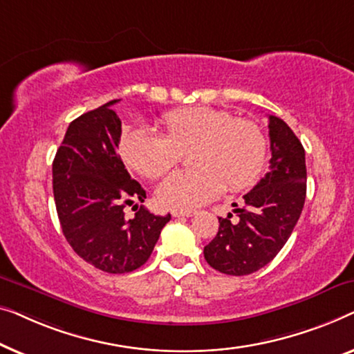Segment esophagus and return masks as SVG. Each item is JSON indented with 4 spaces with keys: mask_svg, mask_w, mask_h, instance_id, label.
<instances>
[{
    "mask_svg": "<svg viewBox=\"0 0 354 354\" xmlns=\"http://www.w3.org/2000/svg\"><path fill=\"white\" fill-rule=\"evenodd\" d=\"M173 216H194L196 215V212H191V210H173L171 212Z\"/></svg>",
    "mask_w": 354,
    "mask_h": 354,
    "instance_id": "esophagus-1",
    "label": "esophagus"
}]
</instances>
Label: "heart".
I'll use <instances>...</instances> for the list:
<instances>
[{
    "label": "heart",
    "mask_w": 354,
    "mask_h": 354,
    "mask_svg": "<svg viewBox=\"0 0 354 354\" xmlns=\"http://www.w3.org/2000/svg\"><path fill=\"white\" fill-rule=\"evenodd\" d=\"M167 136L146 127L129 131L122 144L133 170L158 178L191 151L192 170L175 171L158 186L157 196L171 210H192L229 191H242L257 181L266 157L265 134L252 120L236 118L213 107H192L162 117Z\"/></svg>",
    "instance_id": "b5f03b06"
}]
</instances>
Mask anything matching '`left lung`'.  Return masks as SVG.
I'll use <instances>...</instances> for the list:
<instances>
[{
	"mask_svg": "<svg viewBox=\"0 0 354 354\" xmlns=\"http://www.w3.org/2000/svg\"><path fill=\"white\" fill-rule=\"evenodd\" d=\"M268 128L270 171L243 196V205L234 208L236 223L231 213L218 218V234L203 248L208 265L223 274L247 276L266 266L286 245L305 205V149L279 117L270 115Z\"/></svg>",
	"mask_w": 354,
	"mask_h": 354,
	"instance_id": "1",
	"label": "left lung"
}]
</instances>
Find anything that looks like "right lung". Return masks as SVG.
Masks as SVG:
<instances>
[{"label":"right lung","mask_w":354,"mask_h":354,"mask_svg":"<svg viewBox=\"0 0 354 354\" xmlns=\"http://www.w3.org/2000/svg\"><path fill=\"white\" fill-rule=\"evenodd\" d=\"M118 101L75 118L53 162L54 202L64 236L80 258L111 274L141 268L171 220L144 207L131 220L125 218L123 208L144 202L146 191L117 153L122 122L111 107Z\"/></svg>","instance_id":"obj_1"}]
</instances>
